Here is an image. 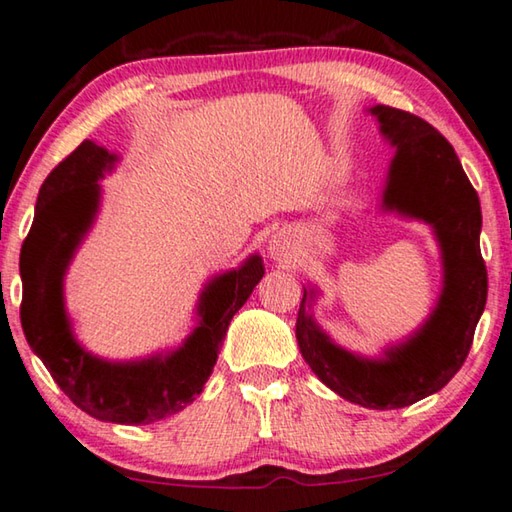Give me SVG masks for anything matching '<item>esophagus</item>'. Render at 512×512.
<instances>
[{"label":"esophagus","mask_w":512,"mask_h":512,"mask_svg":"<svg viewBox=\"0 0 512 512\" xmlns=\"http://www.w3.org/2000/svg\"><path fill=\"white\" fill-rule=\"evenodd\" d=\"M272 254H274V256H276V254H279V247H276V249L272 251Z\"/></svg>","instance_id":"esophagus-1"}]
</instances>
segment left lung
I'll return each instance as SVG.
<instances>
[{
  "mask_svg": "<svg viewBox=\"0 0 512 512\" xmlns=\"http://www.w3.org/2000/svg\"><path fill=\"white\" fill-rule=\"evenodd\" d=\"M383 136L397 147L390 165L385 208L420 217L435 229L445 258V290L433 315L383 360L358 358L335 347L306 313V290L297 313V342L324 385L365 408H404L445 388L463 367L488 299L481 256V204L451 142L408 111L374 106Z\"/></svg>",
  "mask_w": 512,
  "mask_h": 512,
  "instance_id": "8db88e82",
  "label": "left lung"
}]
</instances>
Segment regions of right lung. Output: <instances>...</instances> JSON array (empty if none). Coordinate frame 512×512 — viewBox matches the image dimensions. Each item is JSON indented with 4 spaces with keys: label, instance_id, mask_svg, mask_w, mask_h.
Returning <instances> with one entry per match:
<instances>
[{
    "label": "right lung",
    "instance_id": "obj_1",
    "mask_svg": "<svg viewBox=\"0 0 512 512\" xmlns=\"http://www.w3.org/2000/svg\"><path fill=\"white\" fill-rule=\"evenodd\" d=\"M113 161L104 147L83 140L40 186L36 215L20 251V320L29 347L74 406L102 422L152 424L179 413L199 395L229 322L265 270L261 258L251 256L240 270L208 283L199 301V326L172 356L106 363L83 351L63 311V274L95 217L97 179Z\"/></svg>",
    "mask_w": 512,
    "mask_h": 512
}]
</instances>
